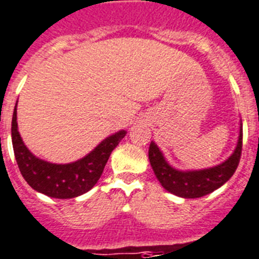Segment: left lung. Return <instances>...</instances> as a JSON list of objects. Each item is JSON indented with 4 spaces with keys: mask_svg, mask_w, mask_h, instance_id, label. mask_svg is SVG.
<instances>
[{
    "mask_svg": "<svg viewBox=\"0 0 259 259\" xmlns=\"http://www.w3.org/2000/svg\"><path fill=\"white\" fill-rule=\"evenodd\" d=\"M242 151V123L236 150L228 160L217 167L201 170L183 172L172 168L165 161L159 147L151 142L148 148V159L155 172V176L160 181L165 190L183 198H199L210 194L228 181L233 176L240 163Z\"/></svg>",
    "mask_w": 259,
    "mask_h": 259,
    "instance_id": "1",
    "label": "left lung"
}]
</instances>
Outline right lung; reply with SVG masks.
Returning <instances> with one entry per match:
<instances>
[{"instance_id": "1", "label": "right lung", "mask_w": 259, "mask_h": 259, "mask_svg": "<svg viewBox=\"0 0 259 259\" xmlns=\"http://www.w3.org/2000/svg\"><path fill=\"white\" fill-rule=\"evenodd\" d=\"M126 136L125 130L104 139L94 151L70 164H52L36 157L24 146L17 123V105L11 120V141L15 160L22 176L36 192L52 198L67 199L82 195L94 188L102 176L112 151Z\"/></svg>"}]
</instances>
